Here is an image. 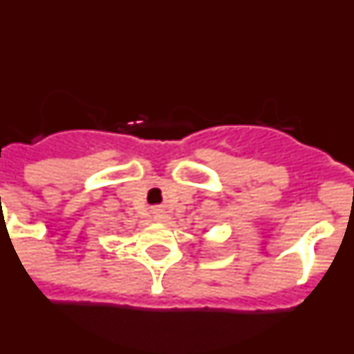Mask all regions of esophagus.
Masks as SVG:
<instances>
[{"label":"esophagus","instance_id":"34e87169","mask_svg":"<svg viewBox=\"0 0 354 354\" xmlns=\"http://www.w3.org/2000/svg\"><path fill=\"white\" fill-rule=\"evenodd\" d=\"M154 220L159 221V223H168V221H170V216L165 214V212H161V211H158L154 214Z\"/></svg>","mask_w":354,"mask_h":354}]
</instances>
